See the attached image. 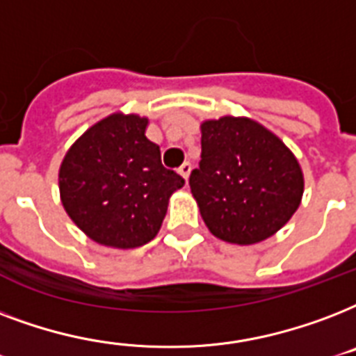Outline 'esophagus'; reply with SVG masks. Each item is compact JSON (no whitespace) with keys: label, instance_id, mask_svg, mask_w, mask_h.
<instances>
[{"label":"esophagus","instance_id":"34e87169","mask_svg":"<svg viewBox=\"0 0 356 356\" xmlns=\"http://www.w3.org/2000/svg\"><path fill=\"white\" fill-rule=\"evenodd\" d=\"M178 172H180V175L184 176L187 181V178H189V175H191V163H189V161H186V163L181 165L180 169H178Z\"/></svg>","mask_w":356,"mask_h":356}]
</instances>
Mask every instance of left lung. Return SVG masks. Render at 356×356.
<instances>
[{
  "label": "left lung",
  "mask_w": 356,
  "mask_h": 356,
  "mask_svg": "<svg viewBox=\"0 0 356 356\" xmlns=\"http://www.w3.org/2000/svg\"><path fill=\"white\" fill-rule=\"evenodd\" d=\"M202 154L189 176L200 216L216 238L252 245L290 221L302 197V172L277 135L250 118L202 124Z\"/></svg>",
  "instance_id": "left-lung-1"
}]
</instances>
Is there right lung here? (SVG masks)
Instances as JSON below:
<instances>
[{
  "instance_id": "add662e5",
  "label": "right lung",
  "mask_w": 356,
  "mask_h": 356,
  "mask_svg": "<svg viewBox=\"0 0 356 356\" xmlns=\"http://www.w3.org/2000/svg\"><path fill=\"white\" fill-rule=\"evenodd\" d=\"M148 120L115 113L89 128L59 170L66 213L96 243L134 249L156 238L169 197L186 180L165 169Z\"/></svg>"
}]
</instances>
